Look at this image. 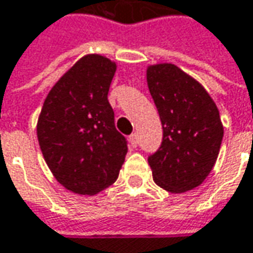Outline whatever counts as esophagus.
Wrapping results in <instances>:
<instances>
[{
    "mask_svg": "<svg viewBox=\"0 0 253 253\" xmlns=\"http://www.w3.org/2000/svg\"><path fill=\"white\" fill-rule=\"evenodd\" d=\"M129 144H131L132 147H136V144H138V134H136V132L129 135Z\"/></svg>",
    "mask_w": 253,
    "mask_h": 253,
    "instance_id": "obj_1",
    "label": "esophagus"
}]
</instances>
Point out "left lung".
<instances>
[{
	"instance_id": "8db88e82",
	"label": "left lung",
	"mask_w": 253,
	"mask_h": 253,
	"mask_svg": "<svg viewBox=\"0 0 253 253\" xmlns=\"http://www.w3.org/2000/svg\"><path fill=\"white\" fill-rule=\"evenodd\" d=\"M147 84L163 125L161 147L148 157L154 181L170 193L196 189L220 151L219 109L203 84L175 64L148 66Z\"/></svg>"
}]
</instances>
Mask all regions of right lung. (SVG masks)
<instances>
[{
    "instance_id": "right-lung-1",
    "label": "right lung",
    "mask_w": 253,
    "mask_h": 253,
    "mask_svg": "<svg viewBox=\"0 0 253 253\" xmlns=\"http://www.w3.org/2000/svg\"><path fill=\"white\" fill-rule=\"evenodd\" d=\"M115 72L117 63L105 56H83L50 89L37 121L50 171L76 194L93 196L114 184L128 153L108 100Z\"/></svg>"
}]
</instances>
